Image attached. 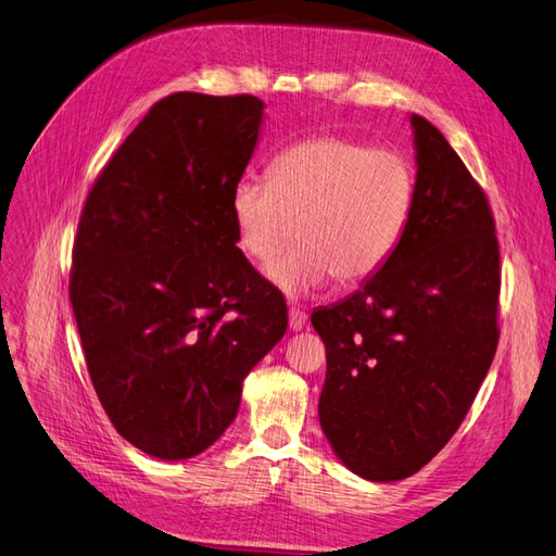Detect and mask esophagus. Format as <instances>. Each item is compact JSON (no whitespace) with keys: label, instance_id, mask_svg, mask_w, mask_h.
Returning a JSON list of instances; mask_svg holds the SVG:
<instances>
[{"label":"esophagus","instance_id":"34e87169","mask_svg":"<svg viewBox=\"0 0 556 556\" xmlns=\"http://www.w3.org/2000/svg\"><path fill=\"white\" fill-rule=\"evenodd\" d=\"M305 324H307V315L303 309H298V307H291L289 309V326L293 331H303L305 329Z\"/></svg>","mask_w":556,"mask_h":556}]
</instances>
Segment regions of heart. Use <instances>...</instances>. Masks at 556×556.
<instances>
[{
    "instance_id": "1",
    "label": "heart",
    "mask_w": 556,
    "mask_h": 556,
    "mask_svg": "<svg viewBox=\"0 0 556 556\" xmlns=\"http://www.w3.org/2000/svg\"><path fill=\"white\" fill-rule=\"evenodd\" d=\"M416 204V168L394 148L319 136L279 152L269 182L241 178L230 192L237 244L269 258L301 235L303 244L265 267L289 298H305L333 277L362 283L400 249Z\"/></svg>"
}]
</instances>
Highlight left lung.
<instances>
[{"instance_id": "1", "label": "left lung", "mask_w": 556, "mask_h": 556, "mask_svg": "<svg viewBox=\"0 0 556 556\" xmlns=\"http://www.w3.org/2000/svg\"><path fill=\"white\" fill-rule=\"evenodd\" d=\"M416 204L400 249L359 291L312 312L326 345L319 425L368 481L416 475L472 406L497 345L501 253L463 160L410 115Z\"/></svg>"}]
</instances>
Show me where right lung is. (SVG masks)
<instances>
[{
    "label": "right lung",
    "mask_w": 556,
    "mask_h": 556,
    "mask_svg": "<svg viewBox=\"0 0 556 556\" xmlns=\"http://www.w3.org/2000/svg\"><path fill=\"white\" fill-rule=\"evenodd\" d=\"M263 117L255 96H168L84 204L70 277L84 357L115 430L152 458L216 444L287 333V303L237 249L230 216Z\"/></svg>",
    "instance_id": "right-lung-1"
}]
</instances>
